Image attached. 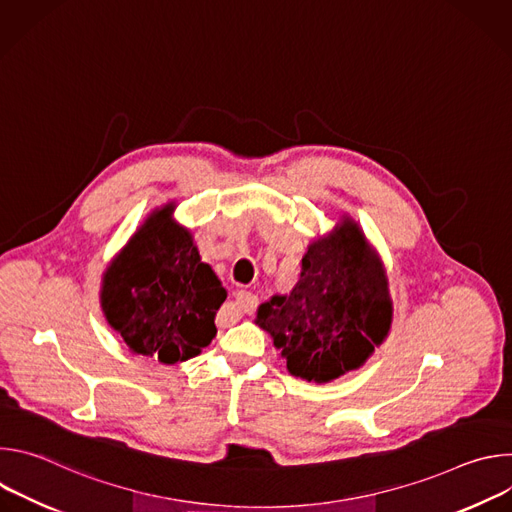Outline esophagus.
<instances>
[{
    "label": "esophagus",
    "mask_w": 512,
    "mask_h": 512,
    "mask_svg": "<svg viewBox=\"0 0 512 512\" xmlns=\"http://www.w3.org/2000/svg\"><path fill=\"white\" fill-rule=\"evenodd\" d=\"M257 304H259L257 296L251 294V291L241 289V291H237V294H235V306L243 314H253L257 310Z\"/></svg>",
    "instance_id": "esophagus-1"
}]
</instances>
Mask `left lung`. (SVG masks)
Wrapping results in <instances>:
<instances>
[{
	"mask_svg": "<svg viewBox=\"0 0 512 512\" xmlns=\"http://www.w3.org/2000/svg\"><path fill=\"white\" fill-rule=\"evenodd\" d=\"M391 322L385 267L348 216L308 245L294 289L261 304L255 318L281 350L287 371L314 383L360 369Z\"/></svg>",
	"mask_w": 512,
	"mask_h": 512,
	"instance_id": "left-lung-1",
	"label": "left lung"
}]
</instances>
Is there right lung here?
I'll use <instances>...</instances> for the list:
<instances>
[{
    "instance_id": "right-lung-1",
    "label": "right lung",
    "mask_w": 512,
    "mask_h": 512,
    "mask_svg": "<svg viewBox=\"0 0 512 512\" xmlns=\"http://www.w3.org/2000/svg\"><path fill=\"white\" fill-rule=\"evenodd\" d=\"M174 202L156 208L103 273L101 308L133 354L164 364L188 360L216 336L214 316L227 289L188 229L174 223Z\"/></svg>"
}]
</instances>
